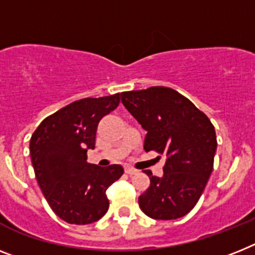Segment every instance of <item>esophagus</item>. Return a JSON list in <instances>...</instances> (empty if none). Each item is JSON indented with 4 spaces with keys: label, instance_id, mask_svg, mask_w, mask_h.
<instances>
[{
    "label": "esophagus",
    "instance_id": "obj_1",
    "mask_svg": "<svg viewBox=\"0 0 255 255\" xmlns=\"http://www.w3.org/2000/svg\"><path fill=\"white\" fill-rule=\"evenodd\" d=\"M124 171H126V174H128V175L137 174V170H134L133 167H126L124 168Z\"/></svg>",
    "mask_w": 255,
    "mask_h": 255
}]
</instances>
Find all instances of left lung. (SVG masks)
Wrapping results in <instances>:
<instances>
[{"mask_svg": "<svg viewBox=\"0 0 255 255\" xmlns=\"http://www.w3.org/2000/svg\"><path fill=\"white\" fill-rule=\"evenodd\" d=\"M121 96L126 109L146 131L145 151L166 155L163 176L146 172L150 185L138 197L140 209L153 219L187 215L200 200L213 171L217 150L213 123L171 88L150 87Z\"/></svg>", "mask_w": 255, "mask_h": 255, "instance_id": "8db88e82", "label": "left lung"}]
</instances>
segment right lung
<instances>
[{"label": "right lung", "instance_id": "1", "mask_svg": "<svg viewBox=\"0 0 255 255\" xmlns=\"http://www.w3.org/2000/svg\"><path fill=\"white\" fill-rule=\"evenodd\" d=\"M121 93L83 98L49 115L29 142L36 179L57 217L70 224H91L109 209L106 190L123 175L121 164L87 162L102 118L119 106Z\"/></svg>", "mask_w": 255, "mask_h": 255}]
</instances>
